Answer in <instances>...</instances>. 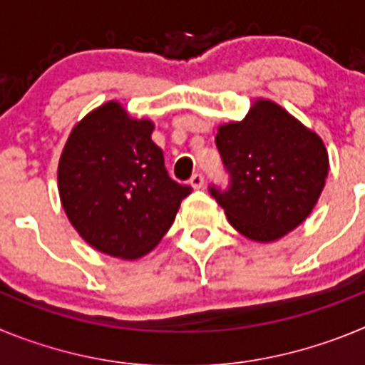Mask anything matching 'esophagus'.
I'll return each instance as SVG.
<instances>
[{
  "label": "esophagus",
  "instance_id": "esophagus-1",
  "mask_svg": "<svg viewBox=\"0 0 365 365\" xmlns=\"http://www.w3.org/2000/svg\"><path fill=\"white\" fill-rule=\"evenodd\" d=\"M190 186H192L193 190H201L202 186H205V177H202L201 173H193L192 179H190Z\"/></svg>",
  "mask_w": 365,
  "mask_h": 365
}]
</instances>
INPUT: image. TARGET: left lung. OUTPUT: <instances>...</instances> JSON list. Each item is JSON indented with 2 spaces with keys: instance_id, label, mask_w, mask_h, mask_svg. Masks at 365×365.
Wrapping results in <instances>:
<instances>
[{
  "instance_id": "1",
  "label": "left lung",
  "mask_w": 365,
  "mask_h": 365,
  "mask_svg": "<svg viewBox=\"0 0 365 365\" xmlns=\"http://www.w3.org/2000/svg\"><path fill=\"white\" fill-rule=\"evenodd\" d=\"M215 144L232 185L210 192L247 240L274 243L314 210L329 173L327 148L274 100L259 96L243 120L219 124Z\"/></svg>"
}]
</instances>
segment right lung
<instances>
[{"instance_id":"1","label":"right lung","mask_w":365,"mask_h":365,"mask_svg":"<svg viewBox=\"0 0 365 365\" xmlns=\"http://www.w3.org/2000/svg\"><path fill=\"white\" fill-rule=\"evenodd\" d=\"M153 130L151 118L109 100L73 125L58 160L67 219L89 247L118 259L151 252L192 193L170 179Z\"/></svg>"}]
</instances>
